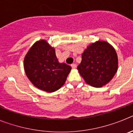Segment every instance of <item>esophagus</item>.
<instances>
[{"label": "esophagus", "mask_w": 133, "mask_h": 133, "mask_svg": "<svg viewBox=\"0 0 133 133\" xmlns=\"http://www.w3.org/2000/svg\"><path fill=\"white\" fill-rule=\"evenodd\" d=\"M71 67L72 69H75V68H77V64H71Z\"/></svg>", "instance_id": "obj_1"}]
</instances>
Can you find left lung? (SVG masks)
<instances>
[{"label": "left lung", "mask_w": 133, "mask_h": 133, "mask_svg": "<svg viewBox=\"0 0 133 133\" xmlns=\"http://www.w3.org/2000/svg\"><path fill=\"white\" fill-rule=\"evenodd\" d=\"M87 84L102 87L109 83L118 69V56L112 46L106 41H97L87 46L77 66Z\"/></svg>", "instance_id": "obj_1"}]
</instances>
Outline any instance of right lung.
<instances>
[{
  "label": "right lung",
  "instance_id": "obj_1",
  "mask_svg": "<svg viewBox=\"0 0 133 133\" xmlns=\"http://www.w3.org/2000/svg\"><path fill=\"white\" fill-rule=\"evenodd\" d=\"M27 77L36 88L48 92H55L64 84L71 66L60 63L55 49L44 40L35 43L24 59Z\"/></svg>",
  "mask_w": 133,
  "mask_h": 133
}]
</instances>
